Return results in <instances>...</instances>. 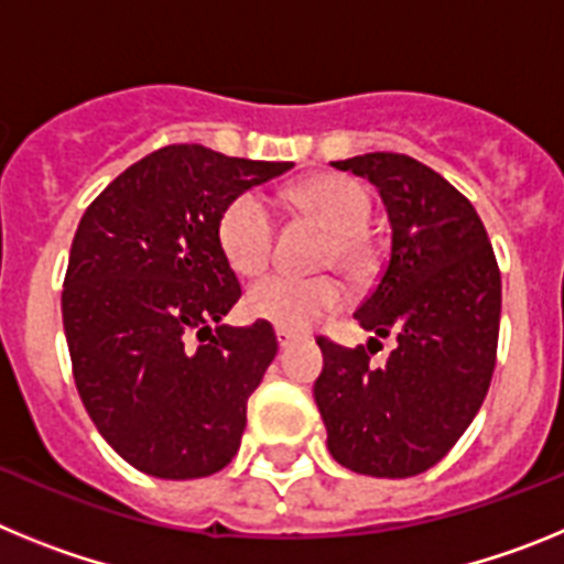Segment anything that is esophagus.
I'll use <instances>...</instances> for the list:
<instances>
[{
  "label": "esophagus",
  "mask_w": 564,
  "mask_h": 564,
  "mask_svg": "<svg viewBox=\"0 0 564 564\" xmlns=\"http://www.w3.org/2000/svg\"><path fill=\"white\" fill-rule=\"evenodd\" d=\"M276 341H279V350H288L293 344V336L288 330H276Z\"/></svg>",
  "instance_id": "obj_1"
}]
</instances>
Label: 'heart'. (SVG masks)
Wrapping results in <instances>:
<instances>
[{"label":"heart","instance_id":"obj_1","mask_svg":"<svg viewBox=\"0 0 564 564\" xmlns=\"http://www.w3.org/2000/svg\"><path fill=\"white\" fill-rule=\"evenodd\" d=\"M291 200L330 231L318 262L338 265L350 279H364L372 268V248L367 239L370 194L347 174H316L291 188ZM217 239L228 265L242 276H257L271 265L276 220L265 197L242 192L220 214ZM344 305V285L330 273L293 276L271 273L248 291L246 307L253 318L288 333L311 330L316 322Z\"/></svg>","mask_w":564,"mask_h":564}]
</instances>
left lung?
I'll return each instance as SVG.
<instances>
[{"label":"left lung","mask_w":564,"mask_h":564,"mask_svg":"<svg viewBox=\"0 0 564 564\" xmlns=\"http://www.w3.org/2000/svg\"><path fill=\"white\" fill-rule=\"evenodd\" d=\"M367 177L390 217V259L356 311L358 325L397 336L383 368L367 347L318 336L313 398L327 449L370 477H415L460 441L491 383L500 336V268L475 206L410 154L370 152L333 163Z\"/></svg>","instance_id":"left-lung-1"}]
</instances>
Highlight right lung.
I'll list each match as a JSON object with an SVG mask.
<instances>
[{"label": "right lung", "instance_id": "add662e5", "mask_svg": "<svg viewBox=\"0 0 564 564\" xmlns=\"http://www.w3.org/2000/svg\"><path fill=\"white\" fill-rule=\"evenodd\" d=\"M291 166L172 143L118 174L78 223L62 291L73 378L104 441L143 475L194 480L237 455L276 336L262 318L223 325L242 291L217 223Z\"/></svg>", "mask_w": 564, "mask_h": 564}]
</instances>
